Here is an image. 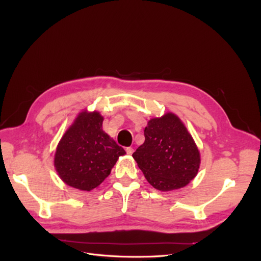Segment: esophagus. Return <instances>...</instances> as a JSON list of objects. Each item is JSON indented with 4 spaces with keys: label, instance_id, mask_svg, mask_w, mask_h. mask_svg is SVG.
I'll return each instance as SVG.
<instances>
[{
    "label": "esophagus",
    "instance_id": "1",
    "mask_svg": "<svg viewBox=\"0 0 261 261\" xmlns=\"http://www.w3.org/2000/svg\"><path fill=\"white\" fill-rule=\"evenodd\" d=\"M126 151H127L128 154L131 155V154L133 153V151H134V149H133L132 147H127V148H126Z\"/></svg>",
    "mask_w": 261,
    "mask_h": 261
}]
</instances>
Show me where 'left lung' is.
<instances>
[{
  "instance_id": "left-lung-1",
  "label": "left lung",
  "mask_w": 261,
  "mask_h": 261,
  "mask_svg": "<svg viewBox=\"0 0 261 261\" xmlns=\"http://www.w3.org/2000/svg\"><path fill=\"white\" fill-rule=\"evenodd\" d=\"M145 142L132 154L148 183L160 191L185 187L198 174L201 155L184 122L172 112L150 119Z\"/></svg>"
}]
</instances>
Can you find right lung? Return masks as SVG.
Instances as JSON below:
<instances>
[{"label": "right lung", "mask_w": 261, "mask_h": 261, "mask_svg": "<svg viewBox=\"0 0 261 261\" xmlns=\"http://www.w3.org/2000/svg\"><path fill=\"white\" fill-rule=\"evenodd\" d=\"M98 111H82L59 141L54 166L60 179L73 188L91 191L111 172L126 151L102 130Z\"/></svg>", "instance_id": "add662e5"}]
</instances>
